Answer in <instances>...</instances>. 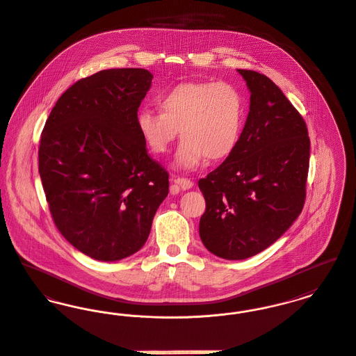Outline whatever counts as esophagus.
Wrapping results in <instances>:
<instances>
[{
  "label": "esophagus",
  "instance_id": "obj_1",
  "mask_svg": "<svg viewBox=\"0 0 356 356\" xmlns=\"http://www.w3.org/2000/svg\"><path fill=\"white\" fill-rule=\"evenodd\" d=\"M172 182H174V185H177L179 189L182 190H189L193 188V181H190L188 178H181V177H177V178H174L172 179Z\"/></svg>",
  "mask_w": 356,
  "mask_h": 356
}]
</instances>
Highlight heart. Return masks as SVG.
Masks as SVG:
<instances>
[{"label":"heart","mask_w":356,"mask_h":356,"mask_svg":"<svg viewBox=\"0 0 356 356\" xmlns=\"http://www.w3.org/2000/svg\"><path fill=\"white\" fill-rule=\"evenodd\" d=\"M162 112L144 108L136 125L147 147L166 154L178 136L175 167L194 170L228 158L240 142L245 122V101L235 85L224 81H190L175 85L158 98Z\"/></svg>","instance_id":"b5f03b06"}]
</instances>
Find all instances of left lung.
<instances>
[{"label":"left lung","instance_id":"left-lung-1","mask_svg":"<svg viewBox=\"0 0 356 356\" xmlns=\"http://www.w3.org/2000/svg\"><path fill=\"white\" fill-rule=\"evenodd\" d=\"M238 72L251 92L240 142L198 181L207 202L200 237L229 261L259 254L302 212L310 152L307 122L282 90L264 74Z\"/></svg>","mask_w":356,"mask_h":356}]
</instances>
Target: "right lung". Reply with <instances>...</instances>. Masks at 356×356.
Here are the masks:
<instances>
[{
	"instance_id": "1",
	"label": "right lung",
	"mask_w": 356,
	"mask_h": 356,
	"mask_svg": "<svg viewBox=\"0 0 356 356\" xmlns=\"http://www.w3.org/2000/svg\"><path fill=\"white\" fill-rule=\"evenodd\" d=\"M152 74L109 69L59 97L39 145V174L63 237L95 261L139 251L168 194V172L136 125Z\"/></svg>"
}]
</instances>
